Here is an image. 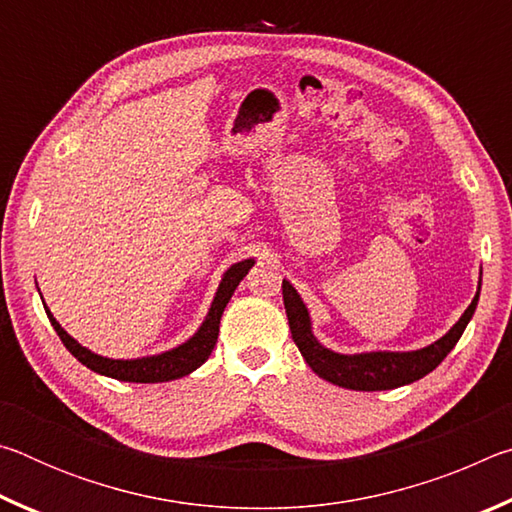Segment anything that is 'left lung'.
Wrapping results in <instances>:
<instances>
[{
  "instance_id": "1",
  "label": "left lung",
  "mask_w": 512,
  "mask_h": 512,
  "mask_svg": "<svg viewBox=\"0 0 512 512\" xmlns=\"http://www.w3.org/2000/svg\"><path fill=\"white\" fill-rule=\"evenodd\" d=\"M481 280L476 296L470 302V307L463 311L458 323L449 329V332L438 339L436 343L427 345L422 350L413 352H361V354H339L334 350L325 348L314 332H311V318L309 311L302 302L300 293L291 287L289 280H282V298L284 309H287L291 336L296 341L298 350L309 368L323 377L329 384H336L341 388H350V391H391V388L413 384V381L429 375L438 363L443 361L454 345L461 339L467 323H470L479 302Z\"/></svg>"
}]
</instances>
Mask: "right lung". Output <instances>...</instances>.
<instances>
[{
    "instance_id": "1",
    "label": "right lung",
    "mask_w": 512,
    "mask_h": 512,
    "mask_svg": "<svg viewBox=\"0 0 512 512\" xmlns=\"http://www.w3.org/2000/svg\"><path fill=\"white\" fill-rule=\"evenodd\" d=\"M255 259H244V262L232 264L228 271L223 273L219 289H216V296L210 305V311L203 320V325L198 327V332L192 336V339L185 341L178 348L167 350L162 354H153V357H140V359H108L101 357V354H94L92 350L83 348V345L72 339L63 327H60L54 314L47 309L45 311L54 325L56 334L60 336V341L65 343V348L79 359L83 366H88L90 370L99 372V375H106L119 381H135V384H158V381H171V379H180L194 372L198 366L210 359V354L216 345V339H219V325H221V316L223 309L228 305L232 293L239 287V282L244 280L246 273L253 268Z\"/></svg>"
}]
</instances>
